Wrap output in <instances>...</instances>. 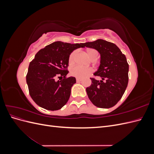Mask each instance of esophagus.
Here are the masks:
<instances>
[{
  "label": "esophagus",
  "mask_w": 154,
  "mask_h": 154,
  "mask_svg": "<svg viewBox=\"0 0 154 154\" xmlns=\"http://www.w3.org/2000/svg\"><path fill=\"white\" fill-rule=\"evenodd\" d=\"M82 81V79L81 78H76V82H80Z\"/></svg>",
  "instance_id": "obj_1"
}]
</instances>
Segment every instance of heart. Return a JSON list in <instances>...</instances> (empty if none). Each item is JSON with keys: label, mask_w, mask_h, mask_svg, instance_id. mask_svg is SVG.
I'll list each match as a JSON object with an SVG mask.
<instances>
[{"label": "heart", "mask_w": 154, "mask_h": 154, "mask_svg": "<svg viewBox=\"0 0 154 154\" xmlns=\"http://www.w3.org/2000/svg\"><path fill=\"white\" fill-rule=\"evenodd\" d=\"M87 53L88 54V57H89L91 60L97 57V56H98V54H97V51L94 49H88ZM76 55H77L76 51H73V52L70 54L69 58V62L70 64L73 63L74 61H75ZM92 72V70L91 69L85 68V67H82L80 66H74L71 70V73L72 76L77 78H83L87 76L88 75H89Z\"/></svg>", "instance_id": "b5f03b06"}]
</instances>
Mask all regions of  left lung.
<instances>
[{"instance_id": "1", "label": "left lung", "mask_w": 154, "mask_h": 154, "mask_svg": "<svg viewBox=\"0 0 154 154\" xmlns=\"http://www.w3.org/2000/svg\"><path fill=\"white\" fill-rule=\"evenodd\" d=\"M100 54V65L94 74L101 80L91 78L92 83L86 88L88 98L100 108H110L122 98L128 82L129 66L125 55L116 44L102 39L83 44Z\"/></svg>"}]
</instances>
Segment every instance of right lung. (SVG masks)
<instances>
[{
  "label": "right lung",
  "mask_w": 154,
  "mask_h": 154,
  "mask_svg": "<svg viewBox=\"0 0 154 154\" xmlns=\"http://www.w3.org/2000/svg\"><path fill=\"white\" fill-rule=\"evenodd\" d=\"M83 43L54 42L40 49L30 62L26 76L29 94L35 103L49 110H59L67 103L76 78H66L69 58ZM59 78L57 81L56 78Z\"/></svg>",
  "instance_id": "obj_1"
}]
</instances>
